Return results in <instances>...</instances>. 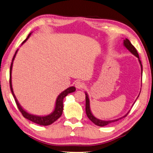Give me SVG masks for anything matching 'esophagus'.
<instances>
[{
	"label": "esophagus",
	"instance_id": "esophagus-1",
	"mask_svg": "<svg viewBox=\"0 0 153 153\" xmlns=\"http://www.w3.org/2000/svg\"><path fill=\"white\" fill-rule=\"evenodd\" d=\"M75 86L78 89H82L85 87V84L82 81H77L75 84Z\"/></svg>",
	"mask_w": 153,
	"mask_h": 153
}]
</instances>
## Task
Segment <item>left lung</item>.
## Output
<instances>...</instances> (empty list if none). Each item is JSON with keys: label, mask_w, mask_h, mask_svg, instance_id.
Masks as SVG:
<instances>
[{"label": "left lung", "mask_w": 153, "mask_h": 153, "mask_svg": "<svg viewBox=\"0 0 153 153\" xmlns=\"http://www.w3.org/2000/svg\"><path fill=\"white\" fill-rule=\"evenodd\" d=\"M124 45L129 50L130 52L132 53V54H134L136 57H137L138 58V60H139V62H140V65H141V69H143V66H142V64H141L140 60L139 59V55H138V52L137 51V49H136V48L132 45L131 43H130V41L128 39H126L124 40ZM85 112H86V114H87V116L88 117V118L90 119V120L91 122H92L94 124H95L96 125H97V126H106V125L112 123H114V122L118 121L119 119L123 118H120L119 119H116V120H110V121H103V120H99V119H97L96 118L94 117L92 114H91V111H90V101H89L88 94L86 93H85ZM127 114L125 115L123 118H124L125 116H126Z\"/></svg>", "instance_id": "obj_1"}]
</instances>
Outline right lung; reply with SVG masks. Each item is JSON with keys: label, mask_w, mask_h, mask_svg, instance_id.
<instances>
[{"label": "right lung", "mask_w": 153, "mask_h": 153, "mask_svg": "<svg viewBox=\"0 0 153 153\" xmlns=\"http://www.w3.org/2000/svg\"><path fill=\"white\" fill-rule=\"evenodd\" d=\"M31 33L28 35V37L25 40L23 43L25 42V41L27 40V39L29 37V36L30 35ZM22 43V44H23ZM18 49L16 50L15 52V54L14 55V57L13 58V61L12 63H11L10 65V79H9V84H10V90L12 91V94L15 98V102L16 104V105L19 108V110L20 112H21L22 115L23 116V117H25L28 120L33 122L34 123H36L37 124L41 125V126H48V125L54 123V122L56 121L58 118H59L61 116L63 112V100L65 97L68 95V94H70L71 92H74V91H76V88L72 86V87L68 88V89H66L65 91H63V92L61 93L59 96L57 97V100H56V104H55V108L53 112L51 114L45 116H35V115H32L30 114L27 113L26 111H25L22 107L20 105V104H19V102L17 101V100L16 99V97L14 94L13 90V88H12V82H11V71H12V68H13V60L15 59V55L16 52H17Z\"/></svg>", "instance_id": "right-lung-1"}]
</instances>
